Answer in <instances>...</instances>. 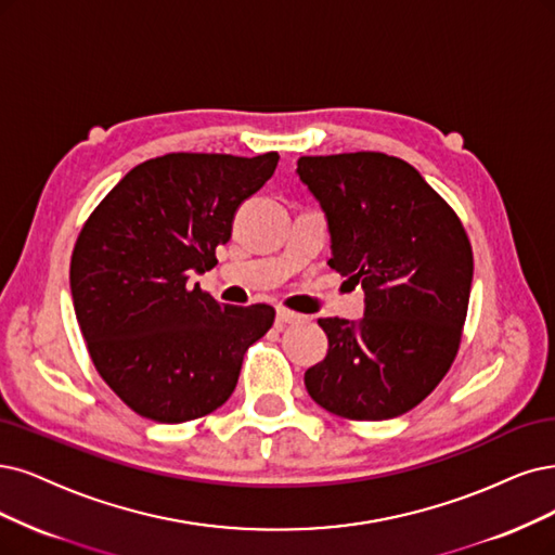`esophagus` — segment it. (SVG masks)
<instances>
[{"mask_svg":"<svg viewBox=\"0 0 555 555\" xmlns=\"http://www.w3.org/2000/svg\"><path fill=\"white\" fill-rule=\"evenodd\" d=\"M301 320H304V315H299L295 311H288V309H279L276 311V324L279 326H283V324H297Z\"/></svg>","mask_w":555,"mask_h":555,"instance_id":"1","label":"esophagus"}]
</instances>
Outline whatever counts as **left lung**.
<instances>
[{"label":"left lung","mask_w":555,"mask_h":555,"mask_svg":"<svg viewBox=\"0 0 555 555\" xmlns=\"http://www.w3.org/2000/svg\"><path fill=\"white\" fill-rule=\"evenodd\" d=\"M297 173L330 223V264L365 293L359 322L318 320L330 352L306 371V391L350 421L402 416L435 391L460 350L474 281L464 225L400 157H299Z\"/></svg>","instance_id":"left-lung-1"}]
</instances>
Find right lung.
<instances>
[{"instance_id": "obj_1", "label": "right lung", "mask_w": 555, "mask_h": 555, "mask_svg": "<svg viewBox=\"0 0 555 555\" xmlns=\"http://www.w3.org/2000/svg\"><path fill=\"white\" fill-rule=\"evenodd\" d=\"M279 153H169L126 173L81 229L70 293L100 377L157 423L208 416L231 398L249 347L274 324L267 304L229 306L192 285L217 264L240 205Z\"/></svg>"}]
</instances>
